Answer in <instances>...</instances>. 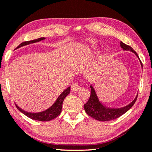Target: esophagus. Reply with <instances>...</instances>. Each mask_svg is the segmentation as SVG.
Wrapping results in <instances>:
<instances>
[{
	"label": "esophagus",
	"instance_id": "esophagus-1",
	"mask_svg": "<svg viewBox=\"0 0 152 152\" xmlns=\"http://www.w3.org/2000/svg\"><path fill=\"white\" fill-rule=\"evenodd\" d=\"M80 89V86H79V84L77 83H75L72 84V86H71V90H72L73 92H76L78 90H79Z\"/></svg>",
	"mask_w": 152,
	"mask_h": 152
}]
</instances>
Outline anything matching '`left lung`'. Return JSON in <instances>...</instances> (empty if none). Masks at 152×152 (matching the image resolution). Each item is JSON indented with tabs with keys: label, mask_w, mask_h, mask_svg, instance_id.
Here are the masks:
<instances>
[{
	"label": "left lung",
	"mask_w": 152,
	"mask_h": 152,
	"mask_svg": "<svg viewBox=\"0 0 152 152\" xmlns=\"http://www.w3.org/2000/svg\"><path fill=\"white\" fill-rule=\"evenodd\" d=\"M120 45L121 47L124 49V50L131 51L138 57L137 53L130 46L126 45L123 42H121ZM140 63L142 66V63L141 62V61H140ZM90 88H91V93H90V98L87 102L84 104V109L88 116L96 119V120L100 121H109L114 120V119L122 116L133 106L137 98V97L130 104L122 107V108H109V107L102 104V103L99 101L97 94H96L93 86H90Z\"/></svg>",
	"instance_id": "1"
}]
</instances>
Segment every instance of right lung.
Instances as JSON below:
<instances>
[{"label":"right lung","mask_w":152,"mask_h":152,"mask_svg":"<svg viewBox=\"0 0 152 152\" xmlns=\"http://www.w3.org/2000/svg\"><path fill=\"white\" fill-rule=\"evenodd\" d=\"M44 39H45V38L43 37V38H38V39L33 40V41H24L17 46V48H19L22 47V46L24 45H28V44L41 41L42 40H44ZM69 93H70V87H69L62 92V94H61V95L58 97V98L57 99V100L55 101V102L54 103L49 109H48L47 110H45L42 111V112H39V113L27 112V111L23 110V109L20 108L16 104H15V105H16V107L18 109V110H20L21 112L23 113L24 115H26V116L28 117V118L34 119V120H36V121H51L53 120V119L55 118L56 117H57L59 114H60V113L62 112V104H63V102H64V99Z\"/></svg>","instance_id":"1"}]
</instances>
